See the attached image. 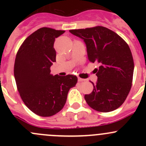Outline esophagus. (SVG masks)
I'll list each match as a JSON object with an SVG mask.
<instances>
[{"instance_id":"34e87169","label":"esophagus","mask_w":146,"mask_h":146,"mask_svg":"<svg viewBox=\"0 0 146 146\" xmlns=\"http://www.w3.org/2000/svg\"><path fill=\"white\" fill-rule=\"evenodd\" d=\"M78 80L79 82H83V81H85V79H83V78H78Z\"/></svg>"}]
</instances>
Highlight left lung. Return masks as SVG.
<instances>
[{"label":"left lung","instance_id":"8db88e82","mask_svg":"<svg viewBox=\"0 0 146 146\" xmlns=\"http://www.w3.org/2000/svg\"><path fill=\"white\" fill-rule=\"evenodd\" d=\"M69 32L85 42L88 58L98 63L95 68L98 81L93 91L85 95L95 110L109 112L119 108L127 98L133 80V56L129 45L117 33L107 27L72 29Z\"/></svg>","mask_w":146,"mask_h":146}]
</instances>
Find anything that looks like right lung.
Wrapping results in <instances>:
<instances>
[{
    "label": "right lung",
    "mask_w": 146,
    "mask_h": 146,
    "mask_svg": "<svg viewBox=\"0 0 146 146\" xmlns=\"http://www.w3.org/2000/svg\"><path fill=\"white\" fill-rule=\"evenodd\" d=\"M64 32L40 28L24 41L16 55L14 76L19 93L28 108L41 117H51L61 111L69 90L78 82L73 75L50 73L56 56L55 39Z\"/></svg>",
    "instance_id": "obj_1"
}]
</instances>
